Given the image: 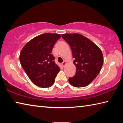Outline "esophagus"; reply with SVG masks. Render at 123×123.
<instances>
[{"instance_id": "1", "label": "esophagus", "mask_w": 123, "mask_h": 123, "mask_svg": "<svg viewBox=\"0 0 123 123\" xmlns=\"http://www.w3.org/2000/svg\"><path fill=\"white\" fill-rule=\"evenodd\" d=\"M66 61H64L62 63V66H63V67H64V66H65V65H66Z\"/></svg>"}]
</instances>
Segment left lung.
Listing matches in <instances>:
<instances>
[{
	"label": "left lung",
	"instance_id": "obj_1",
	"mask_svg": "<svg viewBox=\"0 0 123 123\" xmlns=\"http://www.w3.org/2000/svg\"><path fill=\"white\" fill-rule=\"evenodd\" d=\"M62 37L72 49L73 63L76 69L75 75L68 80L73 86L88 85L99 74L104 59L101 50L88 38L79 34H62Z\"/></svg>",
	"mask_w": 123,
	"mask_h": 123
}]
</instances>
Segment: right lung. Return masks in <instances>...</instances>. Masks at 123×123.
I'll use <instances>...</instances> for the list:
<instances>
[{"label":"right lung","mask_w":123,"mask_h":123,"mask_svg":"<svg viewBox=\"0 0 123 123\" xmlns=\"http://www.w3.org/2000/svg\"><path fill=\"white\" fill-rule=\"evenodd\" d=\"M60 37L61 35L57 34L41 35L26 43L20 52L22 67L37 86L46 88L52 86L60 70L51 54L54 44Z\"/></svg>","instance_id":"right-lung-1"}]
</instances>
